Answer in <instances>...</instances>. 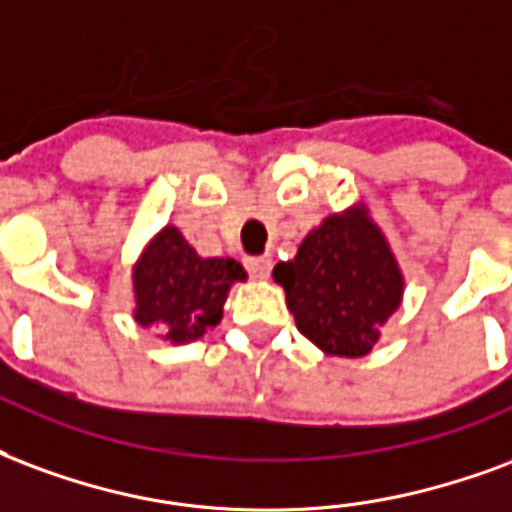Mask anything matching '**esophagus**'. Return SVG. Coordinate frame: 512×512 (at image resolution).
I'll return each mask as SVG.
<instances>
[{"label":"esophagus","instance_id":"34e87169","mask_svg":"<svg viewBox=\"0 0 512 512\" xmlns=\"http://www.w3.org/2000/svg\"><path fill=\"white\" fill-rule=\"evenodd\" d=\"M271 266H274V260L268 255L263 257H246V271L255 276V279H266L271 274Z\"/></svg>","mask_w":512,"mask_h":512}]
</instances>
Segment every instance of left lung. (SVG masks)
Segmentation results:
<instances>
[{"label":"left lung","instance_id":"obj_1","mask_svg":"<svg viewBox=\"0 0 512 512\" xmlns=\"http://www.w3.org/2000/svg\"><path fill=\"white\" fill-rule=\"evenodd\" d=\"M298 331L320 350L358 358L399 309L401 274L391 249L361 211L328 217L290 263L274 268Z\"/></svg>","mask_w":512,"mask_h":512}]
</instances>
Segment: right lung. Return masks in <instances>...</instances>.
I'll use <instances>...</instances> for the list:
<instances>
[{
	"mask_svg": "<svg viewBox=\"0 0 512 512\" xmlns=\"http://www.w3.org/2000/svg\"><path fill=\"white\" fill-rule=\"evenodd\" d=\"M246 279L230 257H200L176 227H165L135 266V320L160 328L170 342H189L214 328L227 290Z\"/></svg>",
	"mask_w": 512,
	"mask_h": 512,
	"instance_id": "obj_1",
	"label": "right lung"
}]
</instances>
